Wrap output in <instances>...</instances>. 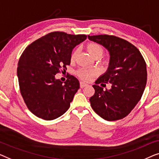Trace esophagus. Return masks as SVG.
I'll use <instances>...</instances> for the list:
<instances>
[{
	"instance_id": "34e87169",
	"label": "esophagus",
	"mask_w": 159,
	"mask_h": 159,
	"mask_svg": "<svg viewBox=\"0 0 159 159\" xmlns=\"http://www.w3.org/2000/svg\"><path fill=\"white\" fill-rule=\"evenodd\" d=\"M87 84H86V83H84V82H80V88H84L85 86H87Z\"/></svg>"
}]
</instances>
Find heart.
Returning a JSON list of instances; mask_svg holds the SVG:
<instances>
[{"mask_svg": "<svg viewBox=\"0 0 159 159\" xmlns=\"http://www.w3.org/2000/svg\"><path fill=\"white\" fill-rule=\"evenodd\" d=\"M87 51L89 54L93 58L94 57H99L102 56L103 53V48L99 44L95 43V42H91L87 44L86 46ZM78 55V51L75 50L72 52L70 55V61L74 62L76 59ZM78 75L84 80H90L91 77L95 74V71L92 69H87V68H82L78 71Z\"/></svg>", "mask_w": 159, "mask_h": 159, "instance_id": "1", "label": "heart"}]
</instances>
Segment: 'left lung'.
<instances>
[{
    "label": "left lung",
    "mask_w": 159,
    "mask_h": 159,
    "mask_svg": "<svg viewBox=\"0 0 159 159\" xmlns=\"http://www.w3.org/2000/svg\"><path fill=\"white\" fill-rule=\"evenodd\" d=\"M89 40L108 50L107 70L93 85L95 93L89 99L97 115L107 121L122 119L136 106L143 93L147 81L146 63L138 49L112 35L88 36ZM109 82L112 88L104 90L98 86Z\"/></svg>",
    "instance_id": "8db88e82"
}]
</instances>
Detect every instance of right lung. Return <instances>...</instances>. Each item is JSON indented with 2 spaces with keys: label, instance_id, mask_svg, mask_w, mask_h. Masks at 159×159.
<instances>
[{
  "label": "right lung",
  "instance_id": "right-lung-1",
  "mask_svg": "<svg viewBox=\"0 0 159 159\" xmlns=\"http://www.w3.org/2000/svg\"><path fill=\"white\" fill-rule=\"evenodd\" d=\"M85 34L49 33L33 42L18 62L17 76L21 94L31 112L44 120H52L68 110L79 81L68 75L62 83L55 79L60 68L70 64L73 49L86 39Z\"/></svg>",
  "mask_w": 159,
  "mask_h": 159
}]
</instances>
